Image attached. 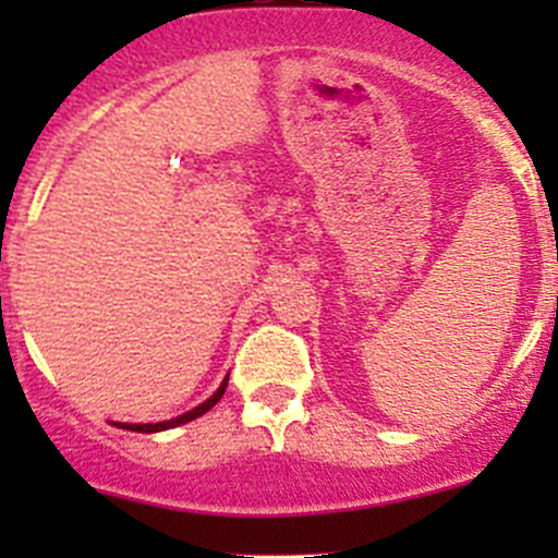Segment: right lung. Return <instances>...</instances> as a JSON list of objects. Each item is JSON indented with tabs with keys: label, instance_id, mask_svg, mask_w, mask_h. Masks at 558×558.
<instances>
[{
	"label": "right lung",
	"instance_id": "add662e5",
	"mask_svg": "<svg viewBox=\"0 0 558 558\" xmlns=\"http://www.w3.org/2000/svg\"><path fill=\"white\" fill-rule=\"evenodd\" d=\"M223 391H227V380H223L221 388H218V391L213 393V397L207 399V402H202L199 408L189 410V413L178 415V418H172V421H159V424H123L121 429H132V432H161V429H172V426H180V424H185V421H194V418H199V415H205L207 410H210L213 404H216L218 399L223 397Z\"/></svg>",
	"mask_w": 558,
	"mask_h": 558
}]
</instances>
